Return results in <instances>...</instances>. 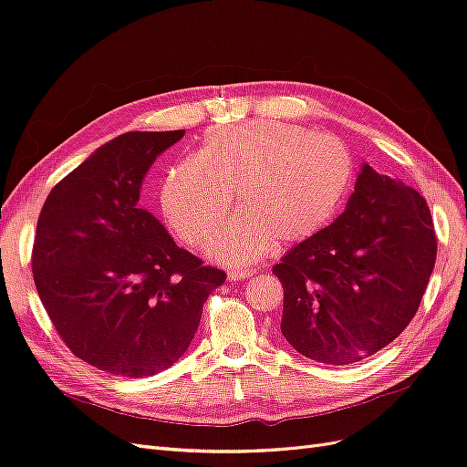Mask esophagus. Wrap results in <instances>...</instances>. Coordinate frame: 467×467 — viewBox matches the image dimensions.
<instances>
[{
  "instance_id": "1",
  "label": "esophagus",
  "mask_w": 467,
  "mask_h": 467,
  "mask_svg": "<svg viewBox=\"0 0 467 467\" xmlns=\"http://www.w3.org/2000/svg\"><path fill=\"white\" fill-rule=\"evenodd\" d=\"M253 275V271H249V268H244V271H230L228 273V278L232 280V282H237V280H244V278H249Z\"/></svg>"
}]
</instances>
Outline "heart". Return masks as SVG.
Listing matches in <instances>:
<instances>
[{"label": "heart", "instance_id": "heart-1", "mask_svg": "<svg viewBox=\"0 0 467 467\" xmlns=\"http://www.w3.org/2000/svg\"><path fill=\"white\" fill-rule=\"evenodd\" d=\"M357 167L341 140L278 120L212 129L192 160L165 171L160 206L191 247H206L232 208L239 216L212 247L225 265H247L268 249L302 244L343 208Z\"/></svg>", "mask_w": 467, "mask_h": 467}]
</instances>
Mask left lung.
<instances>
[{"mask_svg":"<svg viewBox=\"0 0 467 467\" xmlns=\"http://www.w3.org/2000/svg\"><path fill=\"white\" fill-rule=\"evenodd\" d=\"M434 261L427 201L362 165L343 214L273 266L285 288L280 331L323 364L376 355L415 317Z\"/></svg>","mask_w":467,"mask_h":467,"instance_id":"1","label":"left lung"}]
</instances>
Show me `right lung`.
I'll list each match as a JSON object with an SVG mask.
<instances>
[{"instance_id":"add662e5","label":"right lung","mask_w":467,"mask_h":467,"mask_svg":"<svg viewBox=\"0 0 467 467\" xmlns=\"http://www.w3.org/2000/svg\"><path fill=\"white\" fill-rule=\"evenodd\" d=\"M185 136L126 132L56 185L40 210L33 276L64 345L95 368L153 376L177 362L225 273L181 249L138 208L161 151Z\"/></svg>"}]
</instances>
